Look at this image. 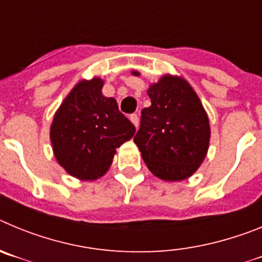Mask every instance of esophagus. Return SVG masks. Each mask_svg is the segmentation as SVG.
Instances as JSON below:
<instances>
[{"mask_svg": "<svg viewBox=\"0 0 262 262\" xmlns=\"http://www.w3.org/2000/svg\"><path fill=\"white\" fill-rule=\"evenodd\" d=\"M129 120L133 122L134 126H135V127L139 126V117L136 114H131V115H129Z\"/></svg>", "mask_w": 262, "mask_h": 262, "instance_id": "obj_1", "label": "esophagus"}]
</instances>
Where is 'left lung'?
<instances>
[{
    "label": "left lung",
    "instance_id": "obj_1",
    "mask_svg": "<svg viewBox=\"0 0 262 262\" xmlns=\"http://www.w3.org/2000/svg\"><path fill=\"white\" fill-rule=\"evenodd\" d=\"M148 96L151 106L142 110L134 142L156 177L182 181L205 160L210 142L209 118L193 88L182 77L163 76L149 86Z\"/></svg>",
    "mask_w": 262,
    "mask_h": 262
}]
</instances>
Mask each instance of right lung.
Listing matches in <instances>:
<instances>
[{"mask_svg": "<svg viewBox=\"0 0 262 262\" xmlns=\"http://www.w3.org/2000/svg\"><path fill=\"white\" fill-rule=\"evenodd\" d=\"M103 81L82 80L71 90L53 117L50 138L57 163L82 181L105 174L115 149L135 134L114 98L102 94Z\"/></svg>", "mask_w": 262, "mask_h": 262, "instance_id": "right-lung-1", "label": "right lung"}]
</instances>
